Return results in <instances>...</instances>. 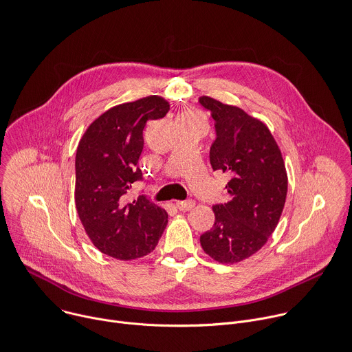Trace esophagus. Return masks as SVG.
<instances>
[{
  "label": "esophagus",
  "instance_id": "esophagus-1",
  "mask_svg": "<svg viewBox=\"0 0 352 352\" xmlns=\"http://www.w3.org/2000/svg\"><path fill=\"white\" fill-rule=\"evenodd\" d=\"M195 205V202L192 199H187V201H177L176 206L179 210H190L192 209Z\"/></svg>",
  "mask_w": 352,
  "mask_h": 352
}]
</instances>
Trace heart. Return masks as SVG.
<instances>
[{"instance_id": "obj_1", "label": "heart", "mask_w": 352, "mask_h": 352, "mask_svg": "<svg viewBox=\"0 0 352 352\" xmlns=\"http://www.w3.org/2000/svg\"><path fill=\"white\" fill-rule=\"evenodd\" d=\"M177 123H204L205 124V119H204L202 113L198 112L197 109L187 108L179 113Z\"/></svg>"}]
</instances>
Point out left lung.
Segmentation results:
<instances>
[{
	"instance_id": "1",
	"label": "left lung",
	"mask_w": 352,
	"mask_h": 352,
	"mask_svg": "<svg viewBox=\"0 0 352 352\" xmlns=\"http://www.w3.org/2000/svg\"><path fill=\"white\" fill-rule=\"evenodd\" d=\"M217 140L209 161L214 170L230 173L229 201L214 205L215 223L199 237L205 254L221 263H237L258 252L274 232L287 195V172L267 126L236 105L206 96Z\"/></svg>"
}]
</instances>
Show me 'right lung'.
I'll return each instance as SVG.
<instances>
[{
  "mask_svg": "<svg viewBox=\"0 0 352 352\" xmlns=\"http://www.w3.org/2000/svg\"><path fill=\"white\" fill-rule=\"evenodd\" d=\"M169 102L148 96L115 105L86 129L76 151L75 204L79 219L96 248L120 261L155 250L166 225V210L146 198L127 202L124 194L142 179L143 129L164 118Z\"/></svg>",
  "mask_w": 352,
  "mask_h": 352,
  "instance_id": "obj_1",
  "label": "right lung"
}]
</instances>
